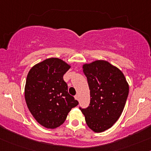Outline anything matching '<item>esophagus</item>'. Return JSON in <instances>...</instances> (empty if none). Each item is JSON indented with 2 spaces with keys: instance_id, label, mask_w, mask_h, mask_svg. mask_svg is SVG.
<instances>
[{
  "instance_id": "34e87169",
  "label": "esophagus",
  "mask_w": 151,
  "mask_h": 151,
  "mask_svg": "<svg viewBox=\"0 0 151 151\" xmlns=\"http://www.w3.org/2000/svg\"><path fill=\"white\" fill-rule=\"evenodd\" d=\"M74 97H75V99L77 100H79V94H76L75 96H74Z\"/></svg>"
}]
</instances>
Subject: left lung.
I'll list each match as a JSON object with an SVG mask.
<instances>
[{
  "label": "left lung",
  "mask_w": 151,
  "mask_h": 151,
  "mask_svg": "<svg viewBox=\"0 0 151 151\" xmlns=\"http://www.w3.org/2000/svg\"><path fill=\"white\" fill-rule=\"evenodd\" d=\"M90 90V104L79 108L92 131L102 132L110 128L124 110L129 84L120 69L105 60H95L82 65Z\"/></svg>",
  "instance_id": "obj_1"
}]
</instances>
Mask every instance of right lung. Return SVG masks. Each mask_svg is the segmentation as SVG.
Wrapping results in <instances>:
<instances>
[{"label":"right lung","mask_w":151,"mask_h":151,"mask_svg":"<svg viewBox=\"0 0 151 151\" xmlns=\"http://www.w3.org/2000/svg\"><path fill=\"white\" fill-rule=\"evenodd\" d=\"M72 66L52 57L31 67L24 88L25 100L34 119L48 129H55L65 121L72 108L79 104L68 93L63 76Z\"/></svg>","instance_id":"1"}]
</instances>
